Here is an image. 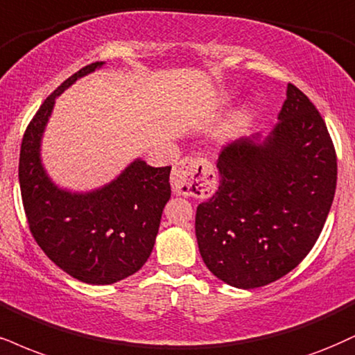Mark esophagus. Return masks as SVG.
<instances>
[{
    "label": "esophagus",
    "instance_id": "1",
    "mask_svg": "<svg viewBox=\"0 0 355 355\" xmlns=\"http://www.w3.org/2000/svg\"><path fill=\"white\" fill-rule=\"evenodd\" d=\"M170 183L175 193L208 198L216 190V175L213 165L203 157H185L173 166Z\"/></svg>",
    "mask_w": 355,
    "mask_h": 355
}]
</instances>
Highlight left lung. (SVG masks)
<instances>
[{
    "label": "left lung",
    "instance_id": "1",
    "mask_svg": "<svg viewBox=\"0 0 355 355\" xmlns=\"http://www.w3.org/2000/svg\"><path fill=\"white\" fill-rule=\"evenodd\" d=\"M266 135L223 147L220 187L196 207L195 233L205 264L223 283L253 289L279 279L318 241L336 193L337 159L326 122L288 84Z\"/></svg>",
    "mask_w": 355,
    "mask_h": 355
}]
</instances>
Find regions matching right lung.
<instances>
[{"mask_svg": "<svg viewBox=\"0 0 355 355\" xmlns=\"http://www.w3.org/2000/svg\"><path fill=\"white\" fill-rule=\"evenodd\" d=\"M92 62L72 74L42 102L24 132L19 187L34 240L54 264L87 284H112L144 266L170 200L172 166L135 159L117 178L91 191L59 189L46 173L41 142L55 97L76 80L101 69Z\"/></svg>", "mask_w": 355, "mask_h": 355, "instance_id": "right-lung-1", "label": "right lung"}]
</instances>
